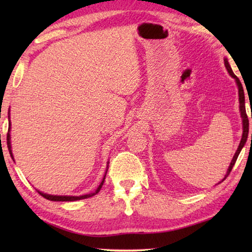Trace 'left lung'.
Returning a JSON list of instances; mask_svg holds the SVG:
<instances>
[{
  "instance_id": "1",
  "label": "left lung",
  "mask_w": 252,
  "mask_h": 252,
  "mask_svg": "<svg viewBox=\"0 0 252 252\" xmlns=\"http://www.w3.org/2000/svg\"><path fill=\"white\" fill-rule=\"evenodd\" d=\"M224 65H225V69H227L228 73L232 76V78L236 80V83L238 85V93H239V103H240V105H239V108H240V114H241V118H242V127H244V132H242V138H241V141L240 143H239V147L237 149L236 153H234V156L232 158V161L231 163H230L229 168H228V171L227 173H225L224 178L222 179V181L224 180L225 178H227L229 176V173L231 172V170L233 168L234 163H236V161L238 159V156L239 153H240L241 149L244 148V146L247 142V139H248V133H249V120H248V116H247V112H246V104H245V92H244V88H242V84L240 82V80H239L236 75H234L233 71L231 67H230L229 65V62L227 59H224ZM251 119H252V116H251ZM251 140H252V133H251ZM221 181V182H222Z\"/></svg>"
}]
</instances>
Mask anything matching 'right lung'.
Wrapping results in <instances>:
<instances>
[{
    "mask_svg": "<svg viewBox=\"0 0 252 252\" xmlns=\"http://www.w3.org/2000/svg\"><path fill=\"white\" fill-rule=\"evenodd\" d=\"M10 129H11V122L8 123V132H7V135H6V141H7V148H8V151H10V155L12 157V159H14L13 158V155H12V149H11V134H10ZM109 163V162H108ZM108 171V170H106ZM106 174V172H105ZM104 179H105V176L103 178V180H102V182L100 183V186L97 187V189L95 190V192L93 193H89V194H84V195H80V197H74V195H52V194H46V193H43L41 192V191H37L42 197L48 199V200H51V201H76V200H81V199H87V198H90V197H93V195L96 194L99 191L101 190L102 186H103V182H104Z\"/></svg>",
    "mask_w": 252,
    "mask_h": 252,
    "instance_id": "obj_1",
    "label": "right lung"
}]
</instances>
